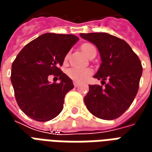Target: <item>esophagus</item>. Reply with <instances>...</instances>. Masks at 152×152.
<instances>
[{
	"label": "esophagus",
	"mask_w": 152,
	"mask_h": 152,
	"mask_svg": "<svg viewBox=\"0 0 152 152\" xmlns=\"http://www.w3.org/2000/svg\"><path fill=\"white\" fill-rule=\"evenodd\" d=\"M74 86H75L76 88H77V87H79L80 86V84H78V83L76 82H74Z\"/></svg>",
	"instance_id": "34e87169"
}]
</instances>
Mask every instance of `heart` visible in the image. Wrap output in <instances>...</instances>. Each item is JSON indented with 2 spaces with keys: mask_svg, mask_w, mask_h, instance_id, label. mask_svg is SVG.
Returning <instances> with one entry per match:
<instances>
[{
  "mask_svg": "<svg viewBox=\"0 0 152 152\" xmlns=\"http://www.w3.org/2000/svg\"><path fill=\"white\" fill-rule=\"evenodd\" d=\"M80 49L82 52L86 56H89L92 51L96 50L95 47L92 44L85 43L80 46ZM68 55L66 56V59L67 58ZM92 70L89 68H77V67H72L70 68L67 71V76H69L71 79L76 81V82H83L89 78V76L92 75Z\"/></svg>",
  "mask_w": 152,
  "mask_h": 152,
  "instance_id": "b5f03b06",
  "label": "heart"
}]
</instances>
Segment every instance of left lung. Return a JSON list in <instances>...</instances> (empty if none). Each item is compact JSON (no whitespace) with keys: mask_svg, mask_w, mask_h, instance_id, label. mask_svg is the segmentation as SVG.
I'll return each mask as SVG.
<instances>
[{"mask_svg":"<svg viewBox=\"0 0 152 152\" xmlns=\"http://www.w3.org/2000/svg\"><path fill=\"white\" fill-rule=\"evenodd\" d=\"M94 44L102 63L94 77L102 80V86H89L85 97L87 109L96 117L114 120L126 112L137 95L142 73V63L129 44L104 32L80 33ZM108 79V83L105 81Z\"/></svg>","mask_w":152,"mask_h":152,"instance_id":"obj_1","label":"left lung"}]
</instances>
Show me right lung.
I'll use <instances>...</instances> for the list:
<instances>
[{"label":"right lung","mask_w":152,"mask_h":152,"mask_svg":"<svg viewBox=\"0 0 152 152\" xmlns=\"http://www.w3.org/2000/svg\"><path fill=\"white\" fill-rule=\"evenodd\" d=\"M78 40L75 35L45 33L18 53L12 64L10 80L18 107L28 116L44 122L62 112L65 95L74 86L60 66ZM50 75L58 76L60 83L50 84Z\"/></svg>","instance_id":"add662e5"}]
</instances>
